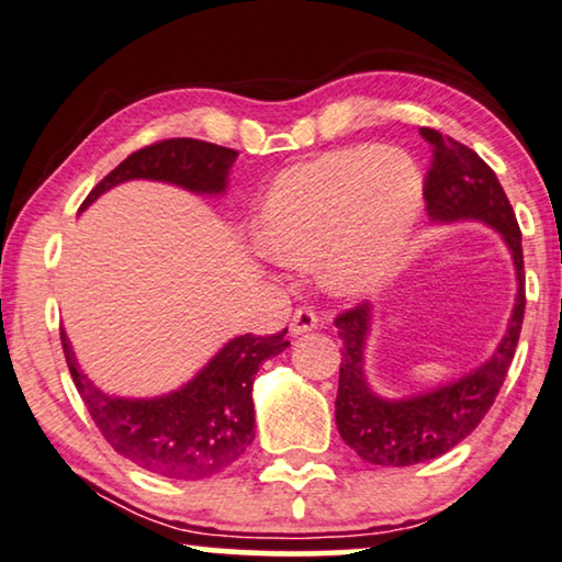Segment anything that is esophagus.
<instances>
[{"instance_id":"obj_1","label":"esophagus","mask_w":562,"mask_h":562,"mask_svg":"<svg viewBox=\"0 0 562 562\" xmlns=\"http://www.w3.org/2000/svg\"><path fill=\"white\" fill-rule=\"evenodd\" d=\"M318 313L313 311V307H297L295 313H292V321H290V334L292 336H300V334H307V330L318 328Z\"/></svg>"}]
</instances>
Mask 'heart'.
<instances>
[{
    "label": "heart",
    "instance_id": "1",
    "mask_svg": "<svg viewBox=\"0 0 562 562\" xmlns=\"http://www.w3.org/2000/svg\"><path fill=\"white\" fill-rule=\"evenodd\" d=\"M423 201L420 170L402 149H336L274 178L257 234L282 265L307 267L321 259L328 288L361 295L400 270Z\"/></svg>",
    "mask_w": 562,
    "mask_h": 562
}]
</instances>
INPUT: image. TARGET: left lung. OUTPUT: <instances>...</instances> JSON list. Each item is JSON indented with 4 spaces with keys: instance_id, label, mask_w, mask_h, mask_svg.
I'll return each instance as SVG.
<instances>
[{
    "instance_id": "1",
    "label": "left lung",
    "mask_w": 562,
    "mask_h": 562,
    "mask_svg": "<svg viewBox=\"0 0 562 562\" xmlns=\"http://www.w3.org/2000/svg\"><path fill=\"white\" fill-rule=\"evenodd\" d=\"M432 160L425 176V209L436 221H484L507 241L517 270V303L507 336L484 367L440 390L409 400H382L369 390L363 374V346L371 326L369 303H359L336 315L338 338L344 341L338 371L336 425L346 446L374 465H413L448 453L471 436L492 409L509 363L515 359L521 321H525V259L521 232L512 203L496 172L448 134L420 126Z\"/></svg>"
}]
</instances>
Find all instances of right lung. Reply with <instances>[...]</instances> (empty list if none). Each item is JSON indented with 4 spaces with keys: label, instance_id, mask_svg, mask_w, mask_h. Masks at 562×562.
Wrapping results in <instances>:
<instances>
[{
    "label": "right lung",
    "instance_id": "1",
    "mask_svg": "<svg viewBox=\"0 0 562 562\" xmlns=\"http://www.w3.org/2000/svg\"><path fill=\"white\" fill-rule=\"evenodd\" d=\"M236 149L176 137L126 157L86 195L81 211L109 188L145 178L183 186L193 193H224ZM288 328L272 336H236L178 392L155 400L109 397L78 369L60 328V344L78 394L91 420L116 453L165 479L199 481L224 471L255 440L251 384L262 361L290 346Z\"/></svg>",
    "mask_w": 562,
    "mask_h": 562
}]
</instances>
